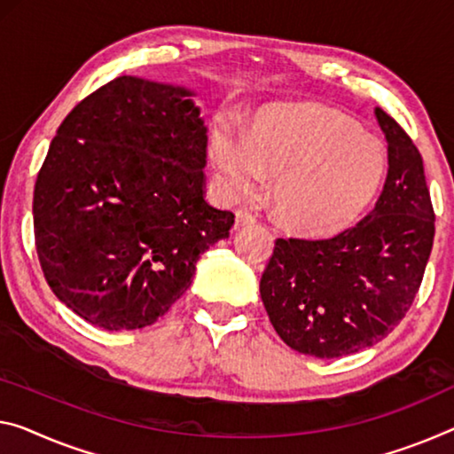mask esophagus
<instances>
[{"label":"esophagus","mask_w":454,"mask_h":454,"mask_svg":"<svg viewBox=\"0 0 454 454\" xmlns=\"http://www.w3.org/2000/svg\"><path fill=\"white\" fill-rule=\"evenodd\" d=\"M254 223H255L254 215L246 211V208H237V211H235V229L246 227V225H254Z\"/></svg>","instance_id":"1"}]
</instances>
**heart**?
Segmentation results:
<instances>
[{
  "instance_id": "1",
  "label": "heart",
  "mask_w": 454,
  "mask_h": 454,
  "mask_svg": "<svg viewBox=\"0 0 454 454\" xmlns=\"http://www.w3.org/2000/svg\"><path fill=\"white\" fill-rule=\"evenodd\" d=\"M211 156L223 192L247 197L276 176L271 205L286 227L339 233L372 203L386 172V150L347 115L318 106H276L246 129L221 117Z\"/></svg>"
}]
</instances>
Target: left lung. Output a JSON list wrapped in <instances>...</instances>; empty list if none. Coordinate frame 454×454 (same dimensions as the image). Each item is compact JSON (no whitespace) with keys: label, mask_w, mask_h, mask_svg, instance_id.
Instances as JSON below:
<instances>
[{"label":"left lung","mask_w":454,"mask_h":454,"mask_svg":"<svg viewBox=\"0 0 454 454\" xmlns=\"http://www.w3.org/2000/svg\"><path fill=\"white\" fill-rule=\"evenodd\" d=\"M375 117L389 168L373 211L331 239H278L260 282L276 333L312 357H345L387 337L414 302L434 241L420 152L386 111Z\"/></svg>","instance_id":"left-lung-1"}]
</instances>
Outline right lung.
<instances>
[{"label":"right lung","instance_id":"obj_1","mask_svg":"<svg viewBox=\"0 0 454 454\" xmlns=\"http://www.w3.org/2000/svg\"><path fill=\"white\" fill-rule=\"evenodd\" d=\"M192 89L117 76L65 117L34 186V237L60 302L106 331L154 325L235 215L205 200Z\"/></svg>","mask_w":454,"mask_h":454}]
</instances>
